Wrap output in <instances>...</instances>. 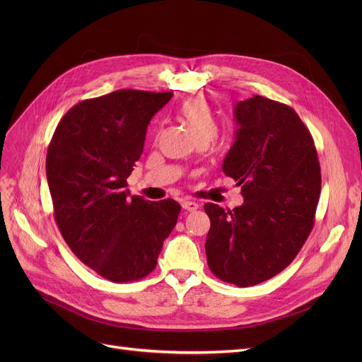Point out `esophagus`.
<instances>
[{
	"instance_id": "obj_1",
	"label": "esophagus",
	"mask_w": 362,
	"mask_h": 362,
	"mask_svg": "<svg viewBox=\"0 0 362 362\" xmlns=\"http://www.w3.org/2000/svg\"><path fill=\"white\" fill-rule=\"evenodd\" d=\"M182 206L185 208L186 211H191V213H192V211H197V210H198L199 205H198L195 201H182Z\"/></svg>"
}]
</instances>
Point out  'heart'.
Wrapping results in <instances>:
<instances>
[{"label":"heart","instance_id":"heart-1","mask_svg":"<svg viewBox=\"0 0 362 362\" xmlns=\"http://www.w3.org/2000/svg\"><path fill=\"white\" fill-rule=\"evenodd\" d=\"M180 116L195 139H213L217 133V120L214 112L204 98L192 97L180 105Z\"/></svg>","mask_w":362,"mask_h":362}]
</instances>
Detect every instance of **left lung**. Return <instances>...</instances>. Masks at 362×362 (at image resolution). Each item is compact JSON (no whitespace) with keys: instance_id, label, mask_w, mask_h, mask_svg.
<instances>
[{"instance_id":"8db88e82","label":"left lung","mask_w":362,"mask_h":362,"mask_svg":"<svg viewBox=\"0 0 362 362\" xmlns=\"http://www.w3.org/2000/svg\"><path fill=\"white\" fill-rule=\"evenodd\" d=\"M233 116L239 127L223 171L242 186L243 204H205V252L214 276L248 288L286 269L305 243L321 173L311 133L289 105L254 95Z\"/></svg>"}]
</instances>
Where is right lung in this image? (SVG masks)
Wrapping results in <instances>:
<instances>
[{"label": "right lung", "mask_w": 362, "mask_h": 362, "mask_svg": "<svg viewBox=\"0 0 362 362\" xmlns=\"http://www.w3.org/2000/svg\"><path fill=\"white\" fill-rule=\"evenodd\" d=\"M173 92L120 89L71 107L47 152L57 226L73 254L114 281L156 269L180 205L129 197L127 177L141 158L146 127Z\"/></svg>", "instance_id": "right-lung-1"}]
</instances>
